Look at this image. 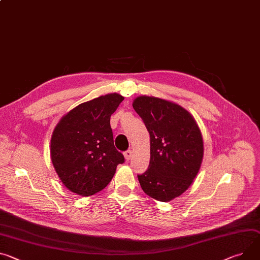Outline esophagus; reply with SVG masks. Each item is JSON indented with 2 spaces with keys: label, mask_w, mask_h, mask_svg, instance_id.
Wrapping results in <instances>:
<instances>
[{
  "label": "esophagus",
  "mask_w": 260,
  "mask_h": 260,
  "mask_svg": "<svg viewBox=\"0 0 260 260\" xmlns=\"http://www.w3.org/2000/svg\"><path fill=\"white\" fill-rule=\"evenodd\" d=\"M132 155H133V152L131 149H127L125 152H124V156H125V159L126 160H129L132 158Z\"/></svg>",
  "instance_id": "esophagus-1"
}]
</instances>
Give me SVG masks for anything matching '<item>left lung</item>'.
Wrapping results in <instances>:
<instances>
[{
  "label": "left lung",
  "mask_w": 260,
  "mask_h": 260,
  "mask_svg": "<svg viewBox=\"0 0 260 260\" xmlns=\"http://www.w3.org/2000/svg\"><path fill=\"white\" fill-rule=\"evenodd\" d=\"M150 135L148 169L138 174L142 190L167 202L185 192L199 172L203 140L192 115L165 100L139 96L133 104Z\"/></svg>",
  "instance_id": "left-lung-1"
}]
</instances>
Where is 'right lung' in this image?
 Instances as JSON below:
<instances>
[{
	"label": "right lung",
	"instance_id": "obj_1",
	"mask_svg": "<svg viewBox=\"0 0 260 260\" xmlns=\"http://www.w3.org/2000/svg\"><path fill=\"white\" fill-rule=\"evenodd\" d=\"M113 93L68 112L54 129L51 157L63 184L81 196L101 192L124 156L114 146L111 115L123 101Z\"/></svg>",
	"mask_w": 260,
	"mask_h": 260
}]
</instances>
